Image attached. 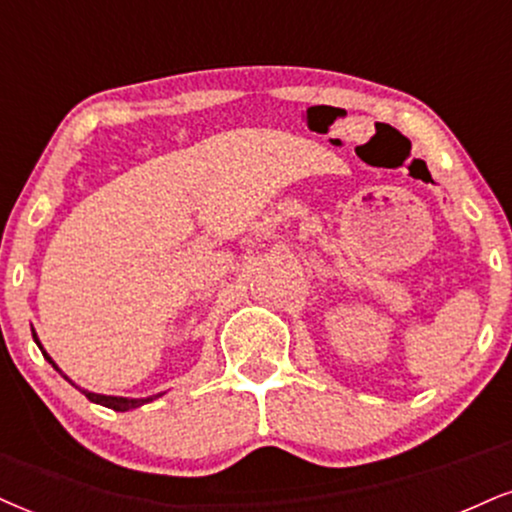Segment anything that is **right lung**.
<instances>
[{
    "instance_id": "add662e5",
    "label": "right lung",
    "mask_w": 512,
    "mask_h": 512,
    "mask_svg": "<svg viewBox=\"0 0 512 512\" xmlns=\"http://www.w3.org/2000/svg\"><path fill=\"white\" fill-rule=\"evenodd\" d=\"M33 338H35V343H38V348L42 350V355H45V360L49 362V365H52L54 369H57V372H59L61 377H64L66 381H71L69 377H66L64 372H61L57 362H54L52 357H49L47 350L42 348V343H40L38 334H35V329H33ZM71 384H73V381H71ZM73 386H76V384H73ZM76 389H80V386H76ZM80 391H83L85 396H88V400H92V403H97V405H104V408H109V410H116V412L135 410V408H140V405H145V403H152V400H157L159 396H164V393H155V396H147V398H123V396H104V393H92V391H85V389H80Z\"/></svg>"
}]
</instances>
